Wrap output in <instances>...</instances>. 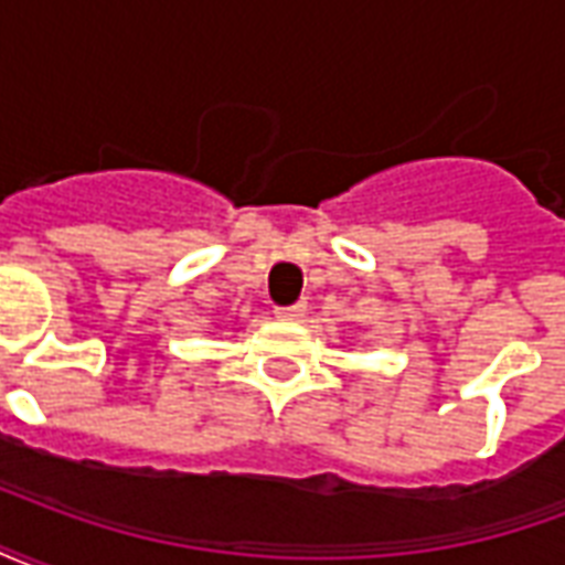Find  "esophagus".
Segmentation results:
<instances>
[{"label": "esophagus", "mask_w": 565, "mask_h": 565, "mask_svg": "<svg viewBox=\"0 0 565 565\" xmlns=\"http://www.w3.org/2000/svg\"><path fill=\"white\" fill-rule=\"evenodd\" d=\"M306 311H308V306H306V302H296V306H287V308H275V318H281V320H290V323H296V320H302V318H306Z\"/></svg>", "instance_id": "1"}]
</instances>
